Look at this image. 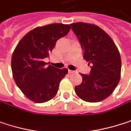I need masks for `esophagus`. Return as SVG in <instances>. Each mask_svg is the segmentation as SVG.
<instances>
[{
    "instance_id": "1",
    "label": "esophagus",
    "mask_w": 131,
    "mask_h": 131,
    "mask_svg": "<svg viewBox=\"0 0 131 131\" xmlns=\"http://www.w3.org/2000/svg\"><path fill=\"white\" fill-rule=\"evenodd\" d=\"M74 72V71H72V70H69V74H73Z\"/></svg>"
}]
</instances>
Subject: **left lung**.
Returning <instances> with one entry per match:
<instances>
[{
	"mask_svg": "<svg viewBox=\"0 0 131 131\" xmlns=\"http://www.w3.org/2000/svg\"><path fill=\"white\" fill-rule=\"evenodd\" d=\"M70 25L84 51L83 59L92 65L89 74H80L83 80L74 87L75 92L86 102L101 101L113 92L120 80L119 51L111 37L97 25L84 22Z\"/></svg>",
	"mask_w": 131,
	"mask_h": 131,
	"instance_id": "obj_1",
	"label": "left lung"
}]
</instances>
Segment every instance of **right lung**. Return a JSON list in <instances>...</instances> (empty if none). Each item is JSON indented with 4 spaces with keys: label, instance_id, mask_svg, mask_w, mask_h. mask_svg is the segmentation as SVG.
Segmentation results:
<instances>
[{
    "label": "right lung",
    "instance_id": "add662e5",
    "mask_svg": "<svg viewBox=\"0 0 131 131\" xmlns=\"http://www.w3.org/2000/svg\"><path fill=\"white\" fill-rule=\"evenodd\" d=\"M70 29L69 24L58 23L36 27L15 48L11 60L15 82L24 95L35 103L51 100L68 74L67 69L47 66L44 60L49 57L57 41L66 36Z\"/></svg>",
    "mask_w": 131,
    "mask_h": 131
}]
</instances>
